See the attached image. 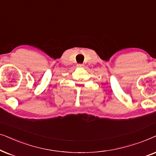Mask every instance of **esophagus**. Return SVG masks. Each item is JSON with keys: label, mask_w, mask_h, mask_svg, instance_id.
I'll list each match as a JSON object with an SVG mask.
<instances>
[{"label": "esophagus", "mask_w": 156, "mask_h": 156, "mask_svg": "<svg viewBox=\"0 0 156 156\" xmlns=\"http://www.w3.org/2000/svg\"><path fill=\"white\" fill-rule=\"evenodd\" d=\"M83 66V64H77V67H78V68H82Z\"/></svg>", "instance_id": "34e87169"}]
</instances>
